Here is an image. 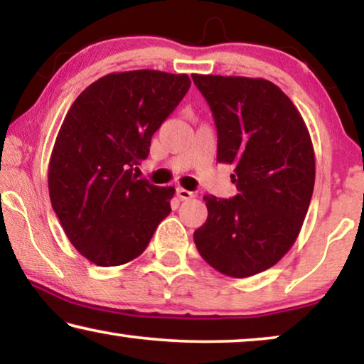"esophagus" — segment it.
Segmentation results:
<instances>
[{
  "label": "esophagus",
  "instance_id": "esophagus-1",
  "mask_svg": "<svg viewBox=\"0 0 364 364\" xmlns=\"http://www.w3.org/2000/svg\"><path fill=\"white\" fill-rule=\"evenodd\" d=\"M177 198L178 200H191V198H193V192H191V191H186V188H182V187H178L177 188Z\"/></svg>",
  "mask_w": 364,
  "mask_h": 364
}]
</instances>
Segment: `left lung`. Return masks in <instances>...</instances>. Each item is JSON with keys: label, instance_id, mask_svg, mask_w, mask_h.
Wrapping results in <instances>:
<instances>
[{"label": "left lung", "instance_id": "left-lung-1", "mask_svg": "<svg viewBox=\"0 0 364 364\" xmlns=\"http://www.w3.org/2000/svg\"><path fill=\"white\" fill-rule=\"evenodd\" d=\"M217 126V161L233 164L232 198L203 196L208 217L193 232L198 253L223 275L275 265L301 230L315 186L310 132L290 97L260 77L192 74Z\"/></svg>", "mask_w": 364, "mask_h": 364}]
</instances>
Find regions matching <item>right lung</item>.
I'll use <instances>...</instances> for the list:
<instances>
[{
    "label": "right lung",
    "instance_id": "right-lung-1",
    "mask_svg": "<svg viewBox=\"0 0 364 364\" xmlns=\"http://www.w3.org/2000/svg\"><path fill=\"white\" fill-rule=\"evenodd\" d=\"M188 87L187 74L112 73L68 111L49 161V198L69 242L89 262L134 260L171 213L176 188L139 181L132 171Z\"/></svg>",
    "mask_w": 364,
    "mask_h": 364
}]
</instances>
